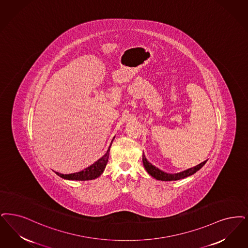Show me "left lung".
I'll return each mask as SVG.
<instances>
[{"instance_id":"8db88e82","label":"left lung","mask_w":248,"mask_h":248,"mask_svg":"<svg viewBox=\"0 0 248 248\" xmlns=\"http://www.w3.org/2000/svg\"><path fill=\"white\" fill-rule=\"evenodd\" d=\"M142 160H143V165H144V167L146 169V170L148 171L149 175H151L153 178L157 179L159 181H176V180H180V179L186 178L188 176L193 175L194 173H196L207 162V160H205V161L199 163L197 166H195L193 168L187 169V170H183L181 172L168 173V172H165V171L159 170L158 167L154 166L153 164H151L146 158L144 153H143V156H142Z\"/></svg>"}]
</instances>
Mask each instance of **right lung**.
Instances as JSON below:
<instances>
[{"label": "right lung", "instance_id": "obj_1", "mask_svg": "<svg viewBox=\"0 0 248 248\" xmlns=\"http://www.w3.org/2000/svg\"><path fill=\"white\" fill-rule=\"evenodd\" d=\"M115 139V137L112 139L110 144H109V149L107 150V152L97 161H95L93 164H91L88 168L78 171V172H75V173H71V174H62L59 172H56L57 175H59L61 178L65 179V180H73V181H87V180H93V179L98 178L99 176L101 175V173L103 172V170H105V167L107 165L108 159H109V149L110 146L112 144L113 139Z\"/></svg>", "mask_w": 248, "mask_h": 248}]
</instances>
